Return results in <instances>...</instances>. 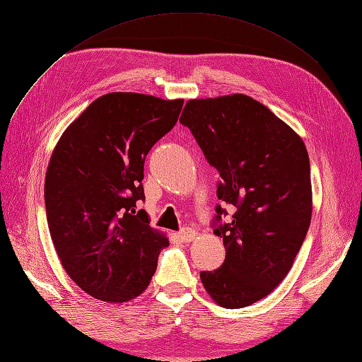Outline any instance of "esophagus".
<instances>
[{"label":"esophagus","instance_id":"1","mask_svg":"<svg viewBox=\"0 0 362 362\" xmlns=\"http://www.w3.org/2000/svg\"><path fill=\"white\" fill-rule=\"evenodd\" d=\"M196 236H197V231L190 227H185L180 231V238L182 242H192Z\"/></svg>","mask_w":362,"mask_h":362}]
</instances>
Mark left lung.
I'll return each instance as SVG.
<instances>
[{
    "label": "left lung",
    "instance_id": "1",
    "mask_svg": "<svg viewBox=\"0 0 362 362\" xmlns=\"http://www.w3.org/2000/svg\"><path fill=\"white\" fill-rule=\"evenodd\" d=\"M180 122L192 131L221 181L214 233L223 238L221 267L200 272L208 294L227 309L269 296L293 267L312 218L305 142L267 107L247 95L192 99Z\"/></svg>",
    "mask_w": 362,
    "mask_h": 362
}]
</instances>
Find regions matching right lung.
Listing matches in <instances>:
<instances>
[{
	"instance_id": "obj_1",
	"label": "right lung",
	"mask_w": 362,
	"mask_h": 362,
	"mask_svg": "<svg viewBox=\"0 0 362 362\" xmlns=\"http://www.w3.org/2000/svg\"><path fill=\"white\" fill-rule=\"evenodd\" d=\"M184 100L114 92L95 99L56 144L45 182L50 236L68 276L89 296L124 303L148 286L169 240L136 211L144 162Z\"/></svg>"
}]
</instances>
